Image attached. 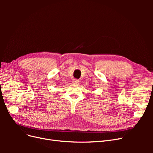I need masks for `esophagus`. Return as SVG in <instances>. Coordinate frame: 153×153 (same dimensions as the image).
Here are the masks:
<instances>
[{
    "label": "esophagus",
    "instance_id": "obj_1",
    "mask_svg": "<svg viewBox=\"0 0 153 153\" xmlns=\"http://www.w3.org/2000/svg\"><path fill=\"white\" fill-rule=\"evenodd\" d=\"M72 83L73 84H78L80 83V81L79 80H77V79H73Z\"/></svg>",
    "mask_w": 153,
    "mask_h": 153
}]
</instances>
